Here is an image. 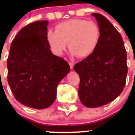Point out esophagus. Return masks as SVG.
<instances>
[{
	"label": "esophagus",
	"mask_w": 135,
	"mask_h": 135,
	"mask_svg": "<svg viewBox=\"0 0 135 135\" xmlns=\"http://www.w3.org/2000/svg\"><path fill=\"white\" fill-rule=\"evenodd\" d=\"M69 65H70V68L73 69V68H74V63H72V62H70V63H69Z\"/></svg>",
	"instance_id": "34e87169"
}]
</instances>
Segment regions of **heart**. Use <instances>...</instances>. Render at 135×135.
<instances>
[{
	"instance_id": "heart-1",
	"label": "heart",
	"mask_w": 135,
	"mask_h": 135,
	"mask_svg": "<svg viewBox=\"0 0 135 135\" xmlns=\"http://www.w3.org/2000/svg\"><path fill=\"white\" fill-rule=\"evenodd\" d=\"M100 37V27L95 21L74 19L57 25L55 32L49 30L46 33V41L55 55L61 56L68 43L71 55L83 58L95 51Z\"/></svg>"
}]
</instances>
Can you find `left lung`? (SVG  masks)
Here are the masks:
<instances>
[{"instance_id": "8db88e82", "label": "left lung", "mask_w": 135, "mask_h": 135, "mask_svg": "<svg viewBox=\"0 0 135 135\" xmlns=\"http://www.w3.org/2000/svg\"><path fill=\"white\" fill-rule=\"evenodd\" d=\"M96 19L101 37L93 53L76 64L80 76L78 96L87 108H98L116 99L123 90L128 68L126 51L120 34L108 19L99 13Z\"/></svg>"}]
</instances>
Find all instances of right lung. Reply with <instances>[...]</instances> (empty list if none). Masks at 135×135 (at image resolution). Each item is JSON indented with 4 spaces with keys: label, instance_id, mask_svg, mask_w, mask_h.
I'll return each mask as SVG.
<instances>
[{
    "label": "right lung",
    "instance_id": "1",
    "mask_svg": "<svg viewBox=\"0 0 135 135\" xmlns=\"http://www.w3.org/2000/svg\"><path fill=\"white\" fill-rule=\"evenodd\" d=\"M48 24L44 20L23 27L12 41L7 62L8 83L16 100L38 109L53 104L57 85L70 71L68 63L50 50Z\"/></svg>",
    "mask_w": 135,
    "mask_h": 135
}]
</instances>
